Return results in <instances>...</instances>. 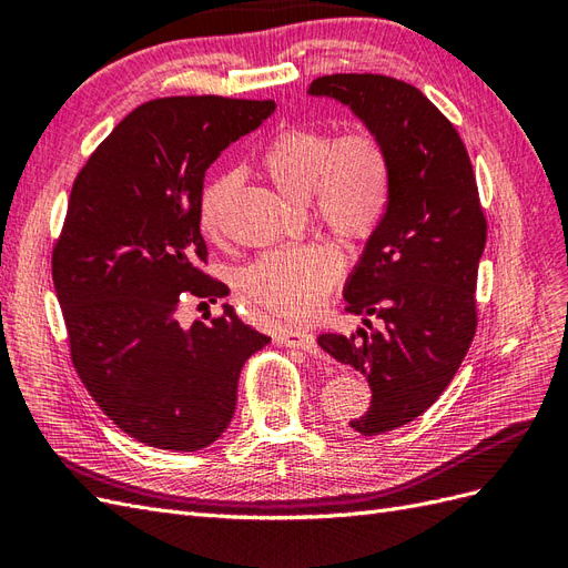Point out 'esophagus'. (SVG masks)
I'll list each match as a JSON object with an SVG mask.
<instances>
[{
    "label": "esophagus",
    "mask_w": 568,
    "mask_h": 568,
    "mask_svg": "<svg viewBox=\"0 0 568 568\" xmlns=\"http://www.w3.org/2000/svg\"><path fill=\"white\" fill-rule=\"evenodd\" d=\"M280 343L286 348H298V351L311 353V355L320 351L313 332H307V329H282L280 332Z\"/></svg>",
    "instance_id": "esophagus-1"
}]
</instances>
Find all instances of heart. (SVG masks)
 I'll return each instance as SVG.
<instances>
[{
    "label": "heart",
    "mask_w": 568,
    "mask_h": 568,
    "mask_svg": "<svg viewBox=\"0 0 568 568\" xmlns=\"http://www.w3.org/2000/svg\"><path fill=\"white\" fill-rule=\"evenodd\" d=\"M270 182L291 201L315 205L326 227L348 242L367 239L388 209L390 165L379 136L355 130L334 140L315 128L282 130L263 151ZM242 184V173L217 175L199 203L201 230L220 236L225 205ZM343 272V257L326 242L286 246L257 257L242 272V291L265 311L282 317L313 315Z\"/></svg>",
    "instance_id": "obj_1"
}]
</instances>
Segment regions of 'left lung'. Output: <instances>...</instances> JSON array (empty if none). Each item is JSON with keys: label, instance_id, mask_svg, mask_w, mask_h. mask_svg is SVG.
Masks as SVG:
<instances>
[{"label": "left lung", "instance_id": "obj_1", "mask_svg": "<svg viewBox=\"0 0 568 568\" xmlns=\"http://www.w3.org/2000/svg\"><path fill=\"white\" fill-rule=\"evenodd\" d=\"M307 97L348 106L388 153V209L343 286L346 311L382 326L317 338L322 351L367 376L372 403L351 428L376 436L424 415L467 355L486 217L457 130L417 88L338 73L313 80Z\"/></svg>", "mask_w": 568, "mask_h": 568}]
</instances>
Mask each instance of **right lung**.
Wrapping results in <instances>:
<instances>
[{"mask_svg": "<svg viewBox=\"0 0 568 568\" xmlns=\"http://www.w3.org/2000/svg\"><path fill=\"white\" fill-rule=\"evenodd\" d=\"M272 113V101H149L120 120L73 184L51 257L73 365L104 415L151 448L194 453L225 434L239 374L270 343L232 305L192 326L178 311L186 298L227 296L199 270L205 170Z\"/></svg>", "mask_w": 568, "mask_h": 568, "instance_id": "1", "label": "right lung"}]
</instances>
